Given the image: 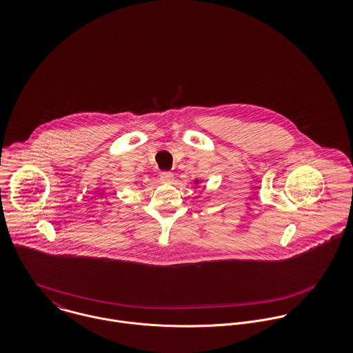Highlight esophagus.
I'll return each instance as SVG.
<instances>
[{"instance_id":"34e87169","label":"esophagus","mask_w":353,"mask_h":353,"mask_svg":"<svg viewBox=\"0 0 353 353\" xmlns=\"http://www.w3.org/2000/svg\"><path fill=\"white\" fill-rule=\"evenodd\" d=\"M159 178H160V182H163V183H171V182L174 181V175H172V172H170V171H163V172H160Z\"/></svg>"}]
</instances>
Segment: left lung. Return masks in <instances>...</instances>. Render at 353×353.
Returning <instances> with one entry per match:
<instances>
[{
    "mask_svg": "<svg viewBox=\"0 0 353 353\" xmlns=\"http://www.w3.org/2000/svg\"><path fill=\"white\" fill-rule=\"evenodd\" d=\"M196 182H197V181H196ZM197 183H199V182H197Z\"/></svg>",
    "mask_w": 353,
    "mask_h": 353,
    "instance_id": "obj_1",
    "label": "left lung"
}]
</instances>
